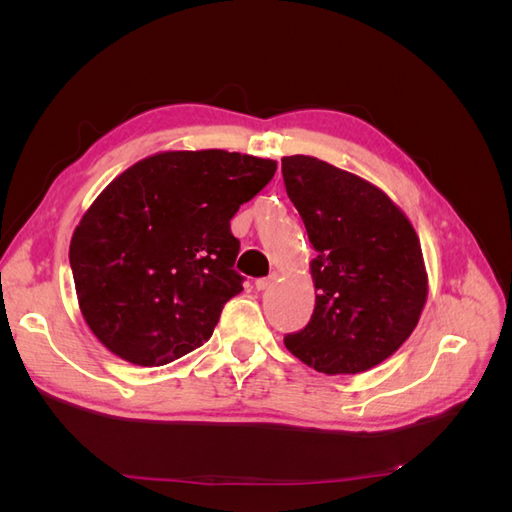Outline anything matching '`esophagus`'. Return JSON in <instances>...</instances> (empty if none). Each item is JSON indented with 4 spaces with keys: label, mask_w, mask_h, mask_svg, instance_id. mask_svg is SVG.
Returning a JSON list of instances; mask_svg holds the SVG:
<instances>
[{
    "label": "esophagus",
    "mask_w": 512,
    "mask_h": 512,
    "mask_svg": "<svg viewBox=\"0 0 512 512\" xmlns=\"http://www.w3.org/2000/svg\"><path fill=\"white\" fill-rule=\"evenodd\" d=\"M275 282V275H269V277H260V280H256V290H269Z\"/></svg>",
    "instance_id": "1"
}]
</instances>
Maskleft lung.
<instances>
[{
    "mask_svg": "<svg viewBox=\"0 0 512 512\" xmlns=\"http://www.w3.org/2000/svg\"><path fill=\"white\" fill-rule=\"evenodd\" d=\"M282 175L316 252L312 320L284 344L327 376L361 374L397 352L423 314L421 241L408 215L359 175L309 156L282 158Z\"/></svg>",
    "mask_w": 512,
    "mask_h": 512,
    "instance_id": "left-lung-1",
    "label": "left lung"
}]
</instances>
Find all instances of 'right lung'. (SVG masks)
Instances as JSON below:
<instances>
[{
	"mask_svg": "<svg viewBox=\"0 0 512 512\" xmlns=\"http://www.w3.org/2000/svg\"><path fill=\"white\" fill-rule=\"evenodd\" d=\"M275 168L224 149L160 151L106 185L70 241L76 299L104 348L160 367L207 342L243 290L230 220Z\"/></svg>",
	"mask_w": 512,
	"mask_h": 512,
	"instance_id": "add662e5",
	"label": "right lung"
}]
</instances>
